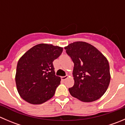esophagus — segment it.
I'll list each match as a JSON object with an SVG mask.
<instances>
[{
	"label": "esophagus",
	"mask_w": 125,
	"mask_h": 125,
	"mask_svg": "<svg viewBox=\"0 0 125 125\" xmlns=\"http://www.w3.org/2000/svg\"><path fill=\"white\" fill-rule=\"evenodd\" d=\"M68 78V76H62L61 77V79L62 80V81H65L66 79Z\"/></svg>",
	"instance_id": "obj_1"
}]
</instances>
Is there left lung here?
<instances>
[{"instance_id": "obj_1", "label": "left lung", "mask_w": 125, "mask_h": 125, "mask_svg": "<svg viewBox=\"0 0 125 125\" xmlns=\"http://www.w3.org/2000/svg\"><path fill=\"white\" fill-rule=\"evenodd\" d=\"M65 49L74 63V84L68 88L71 96L83 102L98 100L106 92L111 80L107 59L85 42H74Z\"/></svg>"}]
</instances>
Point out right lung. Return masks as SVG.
<instances>
[{"instance_id":"1","label":"right lung","mask_w":125,"mask_h":125,"mask_svg":"<svg viewBox=\"0 0 125 125\" xmlns=\"http://www.w3.org/2000/svg\"><path fill=\"white\" fill-rule=\"evenodd\" d=\"M63 48L52 44L32 47L19 60L15 81L21 97L33 104H40L51 98L61 79L55 74L53 62Z\"/></svg>"}]
</instances>
